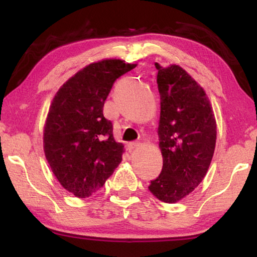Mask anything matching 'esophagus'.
Segmentation results:
<instances>
[{"mask_svg":"<svg viewBox=\"0 0 257 257\" xmlns=\"http://www.w3.org/2000/svg\"><path fill=\"white\" fill-rule=\"evenodd\" d=\"M139 145H141V143H138V142H133V143H129V145H128V147H129V151L132 152L133 150L137 149V147H139Z\"/></svg>","mask_w":257,"mask_h":257,"instance_id":"obj_1","label":"esophagus"}]
</instances>
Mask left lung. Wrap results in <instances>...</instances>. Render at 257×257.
Instances as JSON below:
<instances>
[{"mask_svg":"<svg viewBox=\"0 0 257 257\" xmlns=\"http://www.w3.org/2000/svg\"><path fill=\"white\" fill-rule=\"evenodd\" d=\"M161 98L159 122L163 167L149 189L164 203H177L201 184L210 167L216 122L210 99L184 69L155 63Z\"/></svg>","mask_w":257,"mask_h":257,"instance_id":"1","label":"left lung"}]
</instances>
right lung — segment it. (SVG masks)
Segmentation results:
<instances>
[{"mask_svg": "<svg viewBox=\"0 0 257 257\" xmlns=\"http://www.w3.org/2000/svg\"><path fill=\"white\" fill-rule=\"evenodd\" d=\"M136 66L119 59L90 63L64 82L51 103L45 156L61 186L78 198L102 188L122 160L123 145L114 141L103 106L114 81Z\"/></svg>", "mask_w": 257, "mask_h": 257, "instance_id": "add662e5", "label": "right lung"}]
</instances>
